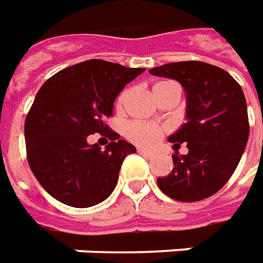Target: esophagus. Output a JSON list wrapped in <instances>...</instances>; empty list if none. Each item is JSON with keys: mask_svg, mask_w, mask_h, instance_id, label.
<instances>
[{"mask_svg": "<svg viewBox=\"0 0 263 263\" xmlns=\"http://www.w3.org/2000/svg\"><path fill=\"white\" fill-rule=\"evenodd\" d=\"M137 152H139V153H140L142 156H144V157H150V159H152V157H155V153H153V152H150V150H146V149H142V147H139V149H137Z\"/></svg>", "mask_w": 263, "mask_h": 263, "instance_id": "1", "label": "esophagus"}]
</instances>
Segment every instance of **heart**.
Segmentation results:
<instances>
[{
    "label": "heart",
    "instance_id": "heart-1",
    "mask_svg": "<svg viewBox=\"0 0 263 263\" xmlns=\"http://www.w3.org/2000/svg\"><path fill=\"white\" fill-rule=\"evenodd\" d=\"M164 84H167V83H157L153 90L164 86ZM127 97L128 91L124 90L117 97L116 107L119 108V110L123 108L124 103L127 100ZM124 133H126V136H127V139L130 142L136 143L139 146H147V147H150V146H153V144L159 142V139L164 133V128L157 126V124H153V123H147V121H133V123H128L127 126H126Z\"/></svg>",
    "mask_w": 263,
    "mask_h": 263
}]
</instances>
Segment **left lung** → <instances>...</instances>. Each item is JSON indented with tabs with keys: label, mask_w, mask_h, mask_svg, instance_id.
<instances>
[{
	"label": "left lung",
	"mask_w": 263,
	"mask_h": 263,
	"mask_svg": "<svg viewBox=\"0 0 263 263\" xmlns=\"http://www.w3.org/2000/svg\"><path fill=\"white\" fill-rule=\"evenodd\" d=\"M150 74L179 81L186 91V119L169 137L177 150L173 169L159 177L164 195L179 202H197L215 195L231 179L249 137L248 108L242 87L231 74L202 61H180L155 67Z\"/></svg>",
	"instance_id": "8db88e82"
}]
</instances>
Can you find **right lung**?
Returning <instances> with one entry per match:
<instances>
[{"label":"right lung","mask_w":263,"mask_h":263,"mask_svg":"<svg viewBox=\"0 0 263 263\" xmlns=\"http://www.w3.org/2000/svg\"><path fill=\"white\" fill-rule=\"evenodd\" d=\"M144 70L87 60L54 74L38 90L25 119L27 160L54 199L90 208L111 195L123 160L136 147L104 120L113 116L124 86ZM94 133L110 139L104 151L88 144Z\"/></svg>","instance_id":"1"}]
</instances>
